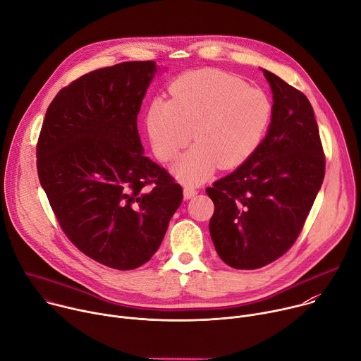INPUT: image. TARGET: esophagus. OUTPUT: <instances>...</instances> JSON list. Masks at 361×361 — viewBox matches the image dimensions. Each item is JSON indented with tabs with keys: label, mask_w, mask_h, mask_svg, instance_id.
<instances>
[{
	"label": "esophagus",
	"mask_w": 361,
	"mask_h": 361,
	"mask_svg": "<svg viewBox=\"0 0 361 361\" xmlns=\"http://www.w3.org/2000/svg\"><path fill=\"white\" fill-rule=\"evenodd\" d=\"M197 192H198V191H197L194 187H188V185L184 187V198H185V200L192 198L194 195H197Z\"/></svg>",
	"instance_id": "34e87169"
}]
</instances>
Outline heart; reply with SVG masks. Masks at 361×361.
I'll use <instances>...</instances> for the list:
<instances>
[{
  "label": "heart",
  "mask_w": 361,
  "mask_h": 361,
  "mask_svg": "<svg viewBox=\"0 0 361 361\" xmlns=\"http://www.w3.org/2000/svg\"><path fill=\"white\" fill-rule=\"evenodd\" d=\"M171 99L154 98L145 113L152 151L174 161L191 138L197 144L174 164V176L187 185L207 180L217 167L243 166L260 148L273 104L259 87L219 70H197L170 87Z\"/></svg>",
  "instance_id": "b5f03b06"
}]
</instances>
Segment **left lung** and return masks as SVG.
<instances>
[{"mask_svg":"<svg viewBox=\"0 0 361 361\" xmlns=\"http://www.w3.org/2000/svg\"><path fill=\"white\" fill-rule=\"evenodd\" d=\"M263 74L273 91L267 135L248 161L205 188L214 202V247L238 270L264 267L294 244L326 170L310 101L276 74Z\"/></svg>","mask_w":361,"mask_h":361,"instance_id":"8db88e82","label":"left lung"}]
</instances>
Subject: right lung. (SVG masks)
<instances>
[{
	"label": "right lung",
	"mask_w": 361,
	"mask_h": 361,
	"mask_svg": "<svg viewBox=\"0 0 361 361\" xmlns=\"http://www.w3.org/2000/svg\"><path fill=\"white\" fill-rule=\"evenodd\" d=\"M156 61L91 71L51 102L37 142V170L71 243L116 270L147 263L183 201V188L144 156L137 116Z\"/></svg>",
	"instance_id": "obj_1"
}]
</instances>
